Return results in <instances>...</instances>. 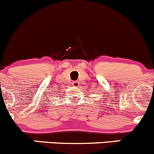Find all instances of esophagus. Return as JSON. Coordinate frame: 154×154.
<instances>
[{"instance_id":"1","label":"esophagus","mask_w":154,"mask_h":154,"mask_svg":"<svg viewBox=\"0 0 154 154\" xmlns=\"http://www.w3.org/2000/svg\"><path fill=\"white\" fill-rule=\"evenodd\" d=\"M73 86H75V87H77L79 86V82L78 81H74V83H72Z\"/></svg>"}]
</instances>
